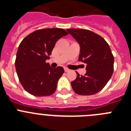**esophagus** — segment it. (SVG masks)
I'll return each mask as SVG.
<instances>
[{"mask_svg":"<svg viewBox=\"0 0 131 131\" xmlns=\"http://www.w3.org/2000/svg\"><path fill=\"white\" fill-rule=\"evenodd\" d=\"M64 71H66V72H68V71H69V69H68V68H64Z\"/></svg>","mask_w":131,"mask_h":131,"instance_id":"1","label":"esophagus"}]
</instances>
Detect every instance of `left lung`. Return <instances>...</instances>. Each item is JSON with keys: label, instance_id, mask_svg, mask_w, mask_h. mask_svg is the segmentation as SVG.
Here are the masks:
<instances>
[{"label": "left lung", "instance_id": "8db88e82", "mask_svg": "<svg viewBox=\"0 0 131 131\" xmlns=\"http://www.w3.org/2000/svg\"><path fill=\"white\" fill-rule=\"evenodd\" d=\"M67 31L80 45L79 60L86 64V73L71 83L79 95H92L100 92L113 72L114 57L110 46L101 36L83 29H68Z\"/></svg>", "mask_w": 131, "mask_h": 131}]
</instances>
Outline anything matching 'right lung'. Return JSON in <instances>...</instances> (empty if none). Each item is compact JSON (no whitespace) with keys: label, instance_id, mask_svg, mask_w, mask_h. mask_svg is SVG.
Here are the masks:
<instances>
[{"label":"right lung","instance_id":"right-lung-1","mask_svg":"<svg viewBox=\"0 0 131 131\" xmlns=\"http://www.w3.org/2000/svg\"><path fill=\"white\" fill-rule=\"evenodd\" d=\"M68 33L60 28L42 29L24 38L19 44L15 61L16 72L24 89L35 96L54 93L58 81L64 73L62 67H50V58L57 40Z\"/></svg>","mask_w":131,"mask_h":131}]
</instances>
